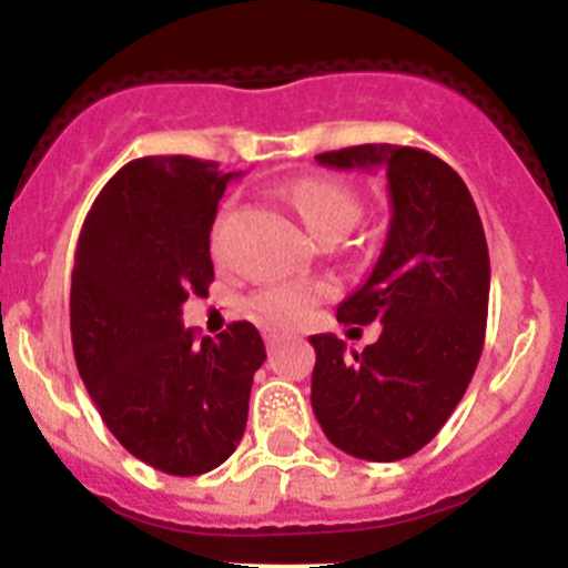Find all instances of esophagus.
Returning <instances> with one entry per match:
<instances>
[{
  "mask_svg": "<svg viewBox=\"0 0 568 568\" xmlns=\"http://www.w3.org/2000/svg\"><path fill=\"white\" fill-rule=\"evenodd\" d=\"M281 338H284V335L275 333V329H267V333H264V344H267V349H273Z\"/></svg>",
  "mask_w": 568,
  "mask_h": 568,
  "instance_id": "1",
  "label": "esophagus"
}]
</instances>
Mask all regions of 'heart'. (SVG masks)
Listing matches in <instances>:
<instances>
[{"instance_id": "b5f03b06", "label": "heart", "mask_w": 568, "mask_h": 568, "mask_svg": "<svg viewBox=\"0 0 568 568\" xmlns=\"http://www.w3.org/2000/svg\"><path fill=\"white\" fill-rule=\"evenodd\" d=\"M290 202L301 213V219L307 222L318 239H329V235H346L358 224L361 219V195L341 179L333 175H307L298 182L290 184ZM222 224L215 227L213 247L219 250V235H222ZM324 287L318 284H278V287L261 290L253 295L250 310L255 318L273 327H295L301 321L313 313L315 301L321 298Z\"/></svg>"}]
</instances>
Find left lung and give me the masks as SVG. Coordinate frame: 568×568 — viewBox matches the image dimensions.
<instances>
[{"instance_id": "obj_1", "label": "left lung", "mask_w": 568, "mask_h": 568, "mask_svg": "<svg viewBox=\"0 0 568 568\" xmlns=\"http://www.w3.org/2000/svg\"><path fill=\"white\" fill-rule=\"evenodd\" d=\"M335 170L386 173L389 230L369 278L338 304L341 324H384L361 353L333 333L315 346L313 413L346 455L409 458L464 398L486 335L489 250L464 179L438 155L358 144L315 155Z\"/></svg>"}]
</instances>
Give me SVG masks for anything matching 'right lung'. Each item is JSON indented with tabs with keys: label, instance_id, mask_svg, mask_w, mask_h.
Listing matches in <instances>:
<instances>
[{
	"label": "right lung",
	"instance_id": "1",
	"mask_svg": "<svg viewBox=\"0 0 568 568\" xmlns=\"http://www.w3.org/2000/svg\"><path fill=\"white\" fill-rule=\"evenodd\" d=\"M235 173L190 155H148L104 184L79 233L70 335L79 375L115 440L190 478L230 458L267 353L250 321L215 338L182 324L213 281L210 230Z\"/></svg>",
	"mask_w": 568,
	"mask_h": 568
}]
</instances>
